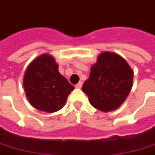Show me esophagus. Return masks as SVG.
Returning <instances> with one entry per match:
<instances>
[{
  "label": "esophagus",
  "instance_id": "obj_1",
  "mask_svg": "<svg viewBox=\"0 0 155 155\" xmlns=\"http://www.w3.org/2000/svg\"><path fill=\"white\" fill-rule=\"evenodd\" d=\"M82 85H83V83H82V82H79L78 84H76V86L75 87H76L77 89H81V88H82Z\"/></svg>",
  "mask_w": 155,
  "mask_h": 155
}]
</instances>
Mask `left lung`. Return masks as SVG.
Instances as JSON below:
<instances>
[{
    "label": "left lung",
    "instance_id": "8db88e82",
    "mask_svg": "<svg viewBox=\"0 0 155 155\" xmlns=\"http://www.w3.org/2000/svg\"><path fill=\"white\" fill-rule=\"evenodd\" d=\"M134 72L118 54L103 51L91 68L89 79L82 87L94 108L103 112L118 109L132 89Z\"/></svg>",
    "mask_w": 155,
    "mask_h": 155
}]
</instances>
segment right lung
<instances>
[{"instance_id":"add662e5","label":"right lung","mask_w":155,"mask_h":155,"mask_svg":"<svg viewBox=\"0 0 155 155\" xmlns=\"http://www.w3.org/2000/svg\"><path fill=\"white\" fill-rule=\"evenodd\" d=\"M23 86L29 103L40 111L53 113L61 110L73 85L59 73L54 58L44 53L29 64Z\"/></svg>"}]
</instances>
